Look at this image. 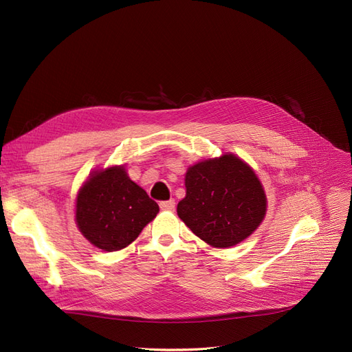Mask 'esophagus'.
<instances>
[{
  "label": "esophagus",
  "mask_w": 352,
  "mask_h": 352,
  "mask_svg": "<svg viewBox=\"0 0 352 352\" xmlns=\"http://www.w3.org/2000/svg\"><path fill=\"white\" fill-rule=\"evenodd\" d=\"M160 207H161L162 210H174L175 209V200L174 199H169V200L161 201Z\"/></svg>",
  "instance_id": "obj_1"
}]
</instances>
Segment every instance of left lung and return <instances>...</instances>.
Returning <instances> with one entry per match:
<instances>
[{
    "label": "left lung",
    "instance_id": "obj_1",
    "mask_svg": "<svg viewBox=\"0 0 352 352\" xmlns=\"http://www.w3.org/2000/svg\"><path fill=\"white\" fill-rule=\"evenodd\" d=\"M186 190L177 213L194 235L214 248H229L248 238L265 216L261 183L232 153L190 166Z\"/></svg>",
    "mask_w": 352,
    "mask_h": 352
}]
</instances>
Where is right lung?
Wrapping results in <instances>:
<instances>
[{
	"instance_id": "obj_1",
	"label": "right lung",
	"mask_w": 352,
	"mask_h": 352,
	"mask_svg": "<svg viewBox=\"0 0 352 352\" xmlns=\"http://www.w3.org/2000/svg\"><path fill=\"white\" fill-rule=\"evenodd\" d=\"M158 212L160 206L127 177L124 166H111L82 186L75 219L91 243L113 252L132 243Z\"/></svg>"
}]
</instances>
